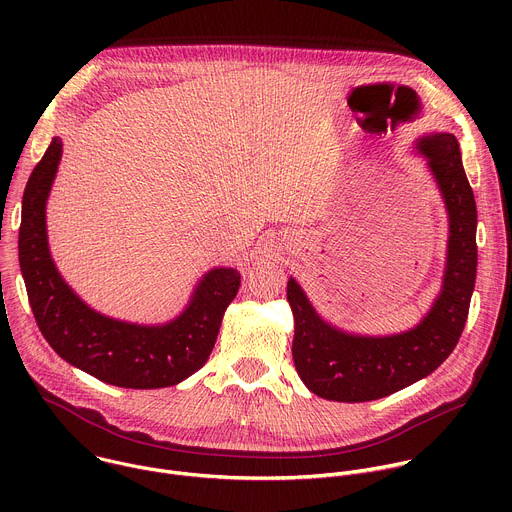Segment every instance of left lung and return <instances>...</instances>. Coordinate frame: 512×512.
<instances>
[{"label": "left lung", "instance_id": "left-lung-1", "mask_svg": "<svg viewBox=\"0 0 512 512\" xmlns=\"http://www.w3.org/2000/svg\"><path fill=\"white\" fill-rule=\"evenodd\" d=\"M415 148L427 158L450 216L442 291L415 328L393 336H358L324 322L289 277L287 302L296 322L291 354L304 385L322 399L375 401L417 383L452 354L466 326L478 265L474 192L452 133L423 135Z\"/></svg>", "mask_w": 512, "mask_h": 512}]
</instances>
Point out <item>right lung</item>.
<instances>
[{
    "label": "right lung",
    "instance_id": "right-lung-1",
    "mask_svg": "<svg viewBox=\"0 0 512 512\" xmlns=\"http://www.w3.org/2000/svg\"><path fill=\"white\" fill-rule=\"evenodd\" d=\"M62 139L28 178L22 202L20 267L36 324L54 352L95 379L125 389H162L194 375L208 360L241 273L210 269L186 310L162 326L127 324L91 310L54 267L46 237V200L60 164Z\"/></svg>",
    "mask_w": 512,
    "mask_h": 512
}]
</instances>
